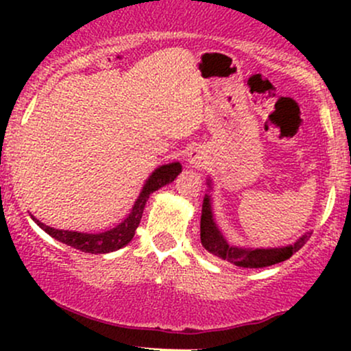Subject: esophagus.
Segmentation results:
<instances>
[{
  "instance_id": "esophagus-1",
  "label": "esophagus",
  "mask_w": 351,
  "mask_h": 351,
  "mask_svg": "<svg viewBox=\"0 0 351 351\" xmlns=\"http://www.w3.org/2000/svg\"><path fill=\"white\" fill-rule=\"evenodd\" d=\"M204 160H206V158H204V153L201 152V150H198V148H193V150L188 152V163H189V167H193V168L203 167Z\"/></svg>"
}]
</instances>
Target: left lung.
Wrapping results in <instances>:
<instances>
[{
	"label": "left lung",
	"instance_id": "8db88e82",
	"mask_svg": "<svg viewBox=\"0 0 351 351\" xmlns=\"http://www.w3.org/2000/svg\"><path fill=\"white\" fill-rule=\"evenodd\" d=\"M206 183L208 188L213 189V181L208 180ZM310 236H312V231L304 232L295 243L282 245V247H244V245L229 244L226 236L223 234V231H221L216 223L211 195L208 193L203 199V209H201V244L213 256L228 261V263L234 264L237 267L259 269L284 263V261H287L292 254H295L302 245L307 243Z\"/></svg>",
	"mask_w": 351,
	"mask_h": 351
}]
</instances>
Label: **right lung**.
I'll use <instances>...</instances> for the list:
<instances>
[{"label": "right lung", "instance_id": "add662e5", "mask_svg": "<svg viewBox=\"0 0 351 351\" xmlns=\"http://www.w3.org/2000/svg\"><path fill=\"white\" fill-rule=\"evenodd\" d=\"M181 163L173 162L162 165V167L156 168L155 171H152V175L148 176L147 181H145L142 191H140L138 198L135 199L134 206H132L128 216L125 217L122 223L117 224L115 228L108 229V231L102 232H79V231H69V229H56L51 226H46V224L41 223L39 219L31 215L33 221L38 224L43 231H46L51 237H54L59 243L71 245V247L79 249L82 252H90V254H107L114 252L122 249L123 245H127L134 239L135 229L138 228L140 219H142L145 204H147L148 198L153 191L160 189L165 184L175 181L176 176L180 175Z\"/></svg>", "mask_w": 351, "mask_h": 351}]
</instances>
